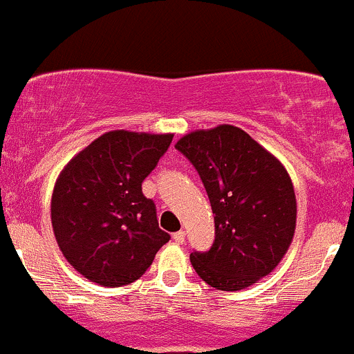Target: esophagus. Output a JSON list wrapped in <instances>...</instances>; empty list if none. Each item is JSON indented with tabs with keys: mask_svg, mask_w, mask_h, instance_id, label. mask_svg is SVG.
<instances>
[{
	"mask_svg": "<svg viewBox=\"0 0 354 354\" xmlns=\"http://www.w3.org/2000/svg\"><path fill=\"white\" fill-rule=\"evenodd\" d=\"M174 241H176L177 244H182L185 241V232L184 230H178V232L174 234Z\"/></svg>",
	"mask_w": 354,
	"mask_h": 354,
	"instance_id": "1",
	"label": "esophagus"
}]
</instances>
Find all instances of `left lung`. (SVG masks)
Returning a JSON list of instances; mask_svg holds the SVG:
<instances>
[{"instance_id":"obj_1","label":"left lung","mask_w":354,"mask_h":354,"mask_svg":"<svg viewBox=\"0 0 354 354\" xmlns=\"http://www.w3.org/2000/svg\"><path fill=\"white\" fill-rule=\"evenodd\" d=\"M176 148L198 170L215 215V241L208 251L191 253V265L218 291L250 288L281 263L292 243L296 196L288 170L227 124L185 134Z\"/></svg>"}]
</instances>
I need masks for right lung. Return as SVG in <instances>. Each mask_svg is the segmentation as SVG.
<instances>
[{"mask_svg":"<svg viewBox=\"0 0 354 354\" xmlns=\"http://www.w3.org/2000/svg\"><path fill=\"white\" fill-rule=\"evenodd\" d=\"M174 134L110 131L77 153L51 196V223L63 257L103 288L138 281L170 236L142 180L165 155Z\"/></svg>","mask_w":354,"mask_h":354,"instance_id":"add662e5","label":"right lung"}]
</instances>
